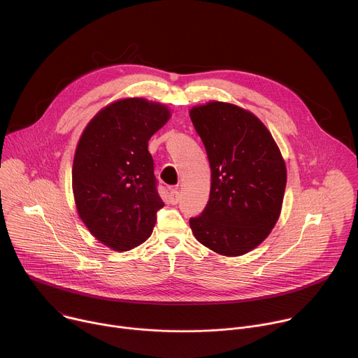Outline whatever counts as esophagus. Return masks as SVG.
I'll return each instance as SVG.
<instances>
[{"instance_id": "esophagus-1", "label": "esophagus", "mask_w": 358, "mask_h": 358, "mask_svg": "<svg viewBox=\"0 0 358 358\" xmlns=\"http://www.w3.org/2000/svg\"><path fill=\"white\" fill-rule=\"evenodd\" d=\"M178 201H179V190H178V187L171 189L169 190V203L171 204H176Z\"/></svg>"}]
</instances>
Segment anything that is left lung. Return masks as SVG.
<instances>
[{"instance_id":"obj_1","label":"left lung","mask_w":358,"mask_h":358,"mask_svg":"<svg viewBox=\"0 0 358 358\" xmlns=\"http://www.w3.org/2000/svg\"><path fill=\"white\" fill-rule=\"evenodd\" d=\"M211 169L210 199L190 218L196 239L224 256H239L262 243L275 225L287 171L266 126L250 112L224 102L190 110Z\"/></svg>"}]
</instances>
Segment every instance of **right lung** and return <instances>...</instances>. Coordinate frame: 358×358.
Returning a JSON list of instances; mask_svg holds the SVG:
<instances>
[{
  "label": "right lung",
  "mask_w": 358,
  "mask_h": 358,
  "mask_svg": "<svg viewBox=\"0 0 358 358\" xmlns=\"http://www.w3.org/2000/svg\"><path fill=\"white\" fill-rule=\"evenodd\" d=\"M169 116L164 105L123 99L101 110L81 136L73 165L77 210L91 234L113 250L143 243L165 206L148 141Z\"/></svg>",
  "instance_id": "1"
}]
</instances>
